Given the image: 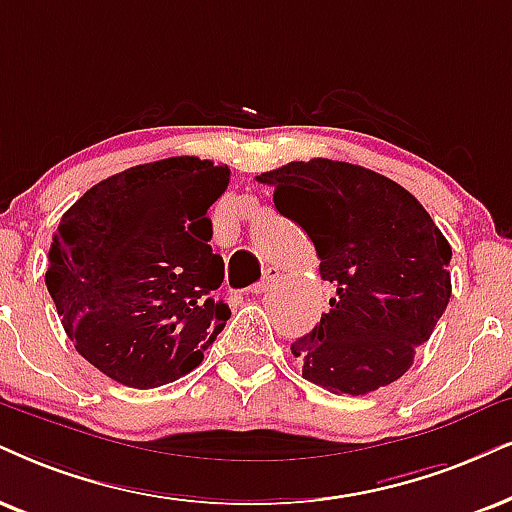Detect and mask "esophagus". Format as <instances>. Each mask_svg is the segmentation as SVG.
Returning a JSON list of instances; mask_svg holds the SVG:
<instances>
[{
    "instance_id": "obj_1",
    "label": "esophagus",
    "mask_w": 512,
    "mask_h": 512,
    "mask_svg": "<svg viewBox=\"0 0 512 512\" xmlns=\"http://www.w3.org/2000/svg\"><path fill=\"white\" fill-rule=\"evenodd\" d=\"M276 278H278V271L276 269H267L264 271V278L260 283H255V286L250 288V293L252 295H267L271 288H274V283H276Z\"/></svg>"
}]
</instances>
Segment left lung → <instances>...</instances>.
Instances as JSON below:
<instances>
[{"label": "left lung", "mask_w": 512, "mask_h": 512, "mask_svg": "<svg viewBox=\"0 0 512 512\" xmlns=\"http://www.w3.org/2000/svg\"><path fill=\"white\" fill-rule=\"evenodd\" d=\"M274 205L312 238L331 312L290 349L309 383L368 394L401 378L451 297V245L397 181L314 158L262 172Z\"/></svg>", "instance_id": "8db88e82"}]
</instances>
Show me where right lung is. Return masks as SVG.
<instances>
[{
    "instance_id": "add662e5",
    "label": "right lung",
    "mask_w": 512,
    "mask_h": 512,
    "mask_svg": "<svg viewBox=\"0 0 512 512\" xmlns=\"http://www.w3.org/2000/svg\"><path fill=\"white\" fill-rule=\"evenodd\" d=\"M229 177L193 155L155 160L99 181L61 217L44 281L77 352L115 383H172L224 331L208 210Z\"/></svg>"
}]
</instances>
